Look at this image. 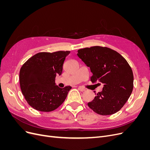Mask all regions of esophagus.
<instances>
[{"label":"esophagus","instance_id":"obj_1","mask_svg":"<svg viewBox=\"0 0 150 150\" xmlns=\"http://www.w3.org/2000/svg\"><path fill=\"white\" fill-rule=\"evenodd\" d=\"M78 89L80 91H81V92H83V91H85V89H84V88H82V87H81V86H79V87L78 88Z\"/></svg>","mask_w":150,"mask_h":150}]
</instances>
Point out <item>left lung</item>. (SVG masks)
Masks as SVG:
<instances>
[{"label": "left lung", "instance_id": "8db88e82", "mask_svg": "<svg viewBox=\"0 0 150 150\" xmlns=\"http://www.w3.org/2000/svg\"><path fill=\"white\" fill-rule=\"evenodd\" d=\"M78 56L89 67L91 81L103 84L88 106L101 115H111L120 111L128 101L133 89V74L128 62L120 54L106 47L81 49ZM99 84V83H98Z\"/></svg>", "mask_w": 150, "mask_h": 150}]
</instances>
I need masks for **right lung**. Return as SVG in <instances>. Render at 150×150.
Masks as SVG:
<instances>
[{
    "label": "right lung",
    "instance_id": "right-lung-1",
    "mask_svg": "<svg viewBox=\"0 0 150 150\" xmlns=\"http://www.w3.org/2000/svg\"><path fill=\"white\" fill-rule=\"evenodd\" d=\"M70 51L39 52L27 61L20 70L21 91L35 110L49 112L56 110L66 99L71 86L60 88L55 83L61 75L66 57Z\"/></svg>",
    "mask_w": 150,
    "mask_h": 150
}]
</instances>
